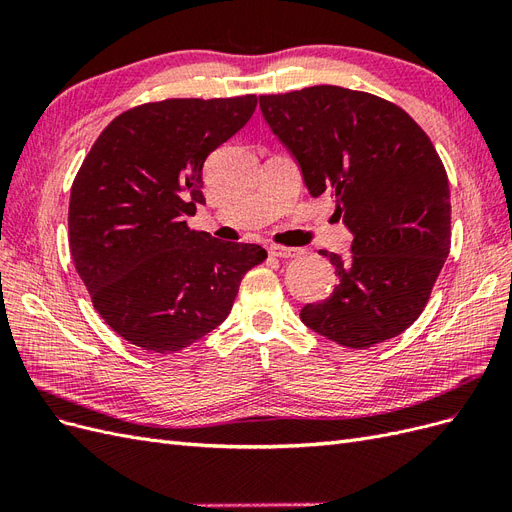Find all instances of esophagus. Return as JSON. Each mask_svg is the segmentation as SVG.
<instances>
[{
	"label": "esophagus",
	"mask_w": 512,
	"mask_h": 512,
	"mask_svg": "<svg viewBox=\"0 0 512 512\" xmlns=\"http://www.w3.org/2000/svg\"><path fill=\"white\" fill-rule=\"evenodd\" d=\"M269 254L273 256V258H294V256H299L301 252L297 250V247H284V245H271L269 247Z\"/></svg>",
	"instance_id": "34e87169"
}]
</instances>
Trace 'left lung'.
Returning <instances> with one entry per match:
<instances>
[{
  "mask_svg": "<svg viewBox=\"0 0 512 512\" xmlns=\"http://www.w3.org/2000/svg\"><path fill=\"white\" fill-rule=\"evenodd\" d=\"M260 111L354 237L348 260L320 252L337 284L301 309L303 324L359 350L404 333L451 250V194L429 136L397 104L337 85L260 96Z\"/></svg>",
  "mask_w": 512,
  "mask_h": 512,
  "instance_id": "1",
  "label": "left lung"
}]
</instances>
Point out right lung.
<instances>
[{
	"label": "right lung",
	"instance_id": "1",
	"mask_svg": "<svg viewBox=\"0 0 512 512\" xmlns=\"http://www.w3.org/2000/svg\"><path fill=\"white\" fill-rule=\"evenodd\" d=\"M256 96L168 98L117 115L74 177L68 241L98 314L126 342L179 352L230 314L256 243L190 230L203 164L256 111Z\"/></svg>",
	"mask_w": 512,
	"mask_h": 512
}]
</instances>
